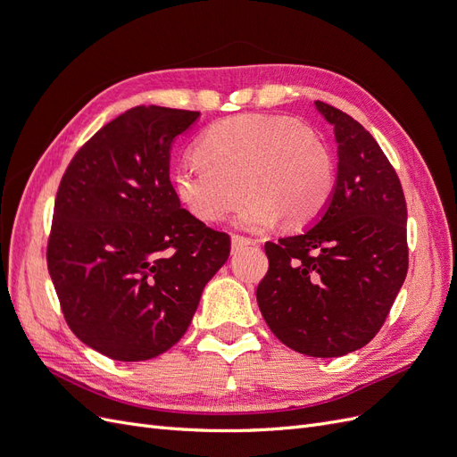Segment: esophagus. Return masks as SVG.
<instances>
[{
	"instance_id": "1",
	"label": "esophagus",
	"mask_w": 457,
	"mask_h": 457,
	"mask_svg": "<svg viewBox=\"0 0 457 457\" xmlns=\"http://www.w3.org/2000/svg\"><path fill=\"white\" fill-rule=\"evenodd\" d=\"M255 244H257V240L240 237V234H232V252H238V250H242V247H245V245H255Z\"/></svg>"
}]
</instances>
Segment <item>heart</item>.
Masks as SVG:
<instances>
[{"instance_id": "b5f03b06", "label": "heart", "mask_w": 457, "mask_h": 457, "mask_svg": "<svg viewBox=\"0 0 457 457\" xmlns=\"http://www.w3.org/2000/svg\"><path fill=\"white\" fill-rule=\"evenodd\" d=\"M196 156L177 165L175 195L204 223H220L244 202L247 230L305 227L320 217L336 188V162L312 128L287 116H237L213 123Z\"/></svg>"}]
</instances>
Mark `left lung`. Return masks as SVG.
Wrapping results in <instances>:
<instances>
[{
  "instance_id": "obj_1",
  "label": "left lung",
  "mask_w": 457,
  "mask_h": 457,
  "mask_svg": "<svg viewBox=\"0 0 457 457\" xmlns=\"http://www.w3.org/2000/svg\"><path fill=\"white\" fill-rule=\"evenodd\" d=\"M334 126L337 183L326 213L297 237L267 242L257 303L272 334L301 354H349L376 337L408 272L406 200L381 146L343 110Z\"/></svg>"
}]
</instances>
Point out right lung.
Here are the masks:
<instances>
[{
    "instance_id": "add662e5",
    "label": "right lung",
    "mask_w": 457,
    "mask_h": 457,
    "mask_svg": "<svg viewBox=\"0 0 457 457\" xmlns=\"http://www.w3.org/2000/svg\"><path fill=\"white\" fill-rule=\"evenodd\" d=\"M198 116L129 108L76 152L61 179L47 269L68 328L114 361L171 349L228 259V234L183 210L170 181L171 143Z\"/></svg>"
}]
</instances>
